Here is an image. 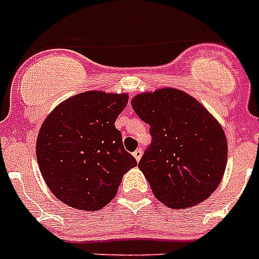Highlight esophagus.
I'll return each instance as SVG.
<instances>
[{"instance_id": "esophagus-1", "label": "esophagus", "mask_w": 259, "mask_h": 259, "mask_svg": "<svg viewBox=\"0 0 259 259\" xmlns=\"http://www.w3.org/2000/svg\"><path fill=\"white\" fill-rule=\"evenodd\" d=\"M142 153H143V152H142V149H137L135 152H133V156H134V158L137 159V161H139V159L142 158Z\"/></svg>"}]
</instances>
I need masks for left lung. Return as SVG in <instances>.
Masks as SVG:
<instances>
[{"label": "left lung", "instance_id": "obj_1", "mask_svg": "<svg viewBox=\"0 0 259 259\" xmlns=\"http://www.w3.org/2000/svg\"><path fill=\"white\" fill-rule=\"evenodd\" d=\"M149 125L152 142L139 161L159 202L189 208L219 187L228 159L221 125L197 100L178 89H159L132 100Z\"/></svg>", "mask_w": 259, "mask_h": 259}]
</instances>
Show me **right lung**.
Masks as SVG:
<instances>
[{"instance_id": "add662e5", "label": "right lung", "mask_w": 259, "mask_h": 259, "mask_svg": "<svg viewBox=\"0 0 259 259\" xmlns=\"http://www.w3.org/2000/svg\"><path fill=\"white\" fill-rule=\"evenodd\" d=\"M127 94L91 91L48 115L38 134L37 159L46 184L67 206L96 211L116 195L122 175L137 166L115 127Z\"/></svg>"}]
</instances>
